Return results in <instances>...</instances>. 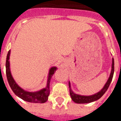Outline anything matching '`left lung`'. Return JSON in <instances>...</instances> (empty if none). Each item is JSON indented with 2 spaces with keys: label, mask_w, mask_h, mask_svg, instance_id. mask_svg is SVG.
I'll return each mask as SVG.
<instances>
[{
  "label": "left lung",
  "mask_w": 121,
  "mask_h": 121,
  "mask_svg": "<svg viewBox=\"0 0 121 121\" xmlns=\"http://www.w3.org/2000/svg\"><path fill=\"white\" fill-rule=\"evenodd\" d=\"M114 58H112V70H111V75L109 77V79L107 80V83L104 86V88L102 89L99 92H98L97 94L92 95L90 96H84V95H80L77 94H74L71 90V86H70V83H69V87H70V94L71 96L72 99L73 101L75 102V103L77 104H86L90 103L92 102L95 101L99 99L104 94H105V92L107 91V90L109 88V85L111 84V82L112 80L113 75H114Z\"/></svg>",
  "instance_id": "8db88e82"
}]
</instances>
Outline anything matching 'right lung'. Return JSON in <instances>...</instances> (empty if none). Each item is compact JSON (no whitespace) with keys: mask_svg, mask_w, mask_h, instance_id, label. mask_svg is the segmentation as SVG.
I'll return each instance as SVG.
<instances>
[{"mask_svg":"<svg viewBox=\"0 0 121 121\" xmlns=\"http://www.w3.org/2000/svg\"><path fill=\"white\" fill-rule=\"evenodd\" d=\"M10 51H8L7 55L6 63H5V68H6V75L7 78L8 80L9 84L10 85V88L14 92V93L19 97L25 101L29 102H33V103H44L48 100V96L49 95V83L56 70V67H52L50 69L49 72V75L47 81V85L45 88L42 90L35 92H29L24 90L20 86L17 85L16 82L13 79L10 71V64H9V56H10Z\"/></svg>","mask_w":121,"mask_h":121,"instance_id":"1","label":"right lung"}]
</instances>
